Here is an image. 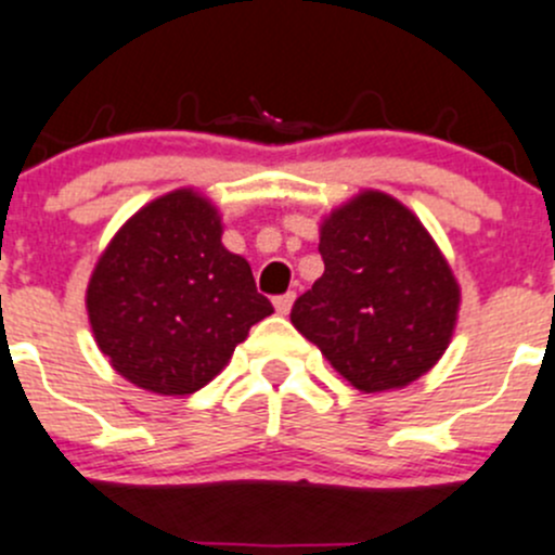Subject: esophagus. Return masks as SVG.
Masks as SVG:
<instances>
[{
	"mask_svg": "<svg viewBox=\"0 0 555 555\" xmlns=\"http://www.w3.org/2000/svg\"><path fill=\"white\" fill-rule=\"evenodd\" d=\"M294 299H296L294 291H288V294H283V296H275V310L280 312V315H288L291 307H294Z\"/></svg>",
	"mask_w": 555,
	"mask_h": 555,
	"instance_id": "esophagus-1",
	"label": "esophagus"
}]
</instances>
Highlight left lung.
I'll list each match as a JSON object with an SVG mask.
<instances>
[{
    "instance_id": "8db88e82",
    "label": "left lung",
    "mask_w": 555,
    "mask_h": 555,
    "mask_svg": "<svg viewBox=\"0 0 555 555\" xmlns=\"http://www.w3.org/2000/svg\"><path fill=\"white\" fill-rule=\"evenodd\" d=\"M323 275L291 323L359 391L404 388L440 361L459 318L456 278L424 223L361 191L321 223Z\"/></svg>"
}]
</instances>
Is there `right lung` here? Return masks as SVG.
<instances>
[{
	"mask_svg": "<svg viewBox=\"0 0 555 555\" xmlns=\"http://www.w3.org/2000/svg\"><path fill=\"white\" fill-rule=\"evenodd\" d=\"M221 234L216 205L178 189L137 210L99 256L86 291L91 332L134 386L162 397L199 391L275 312Z\"/></svg>",
	"mask_w": 555,
	"mask_h": 555,
	"instance_id": "right-lung-1",
	"label": "right lung"
}]
</instances>
